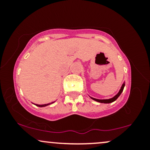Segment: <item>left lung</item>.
<instances>
[{
    "mask_svg": "<svg viewBox=\"0 0 150 150\" xmlns=\"http://www.w3.org/2000/svg\"><path fill=\"white\" fill-rule=\"evenodd\" d=\"M124 87H125V83H123V85H122L121 88H120V89L119 90V92H118V94H117L116 95H115L113 98H111V99H94V98H93V97H91V99H92L93 100H94V101H98V102L104 103V104H109V103L113 102V101H116V99H118V97L120 95V94H121L122 92H123V91Z\"/></svg>",
    "mask_w": 150,
    "mask_h": 150,
    "instance_id": "obj_1",
    "label": "left lung"
}]
</instances>
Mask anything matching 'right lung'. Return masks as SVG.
I'll return each mask as SVG.
<instances>
[{
	"label": "right lung",
	"instance_id": "right-lung-1",
	"mask_svg": "<svg viewBox=\"0 0 150 150\" xmlns=\"http://www.w3.org/2000/svg\"><path fill=\"white\" fill-rule=\"evenodd\" d=\"M53 103H54V102L49 103V104H42V105H39V104H35V105H36V106H39V107H44V106H48V105H50L51 104H53Z\"/></svg>",
	"mask_w": 150,
	"mask_h": 150
}]
</instances>
